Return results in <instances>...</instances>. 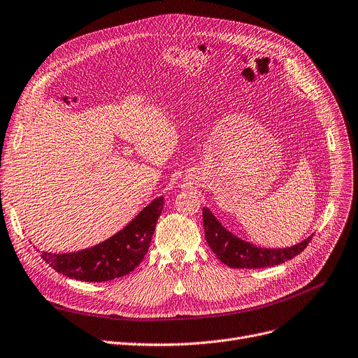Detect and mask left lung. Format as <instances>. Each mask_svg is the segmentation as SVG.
<instances>
[{
  "label": "left lung",
  "mask_w": 358,
  "mask_h": 358,
  "mask_svg": "<svg viewBox=\"0 0 358 358\" xmlns=\"http://www.w3.org/2000/svg\"><path fill=\"white\" fill-rule=\"evenodd\" d=\"M203 227L210 250L227 266L234 269H257L281 265V263L300 255L312 240V236H310L291 247L262 248L236 237L222 227L208 208H203Z\"/></svg>",
  "instance_id": "obj_1"
}]
</instances>
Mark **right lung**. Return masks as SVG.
Returning <instances> with one entry per match:
<instances>
[{
  "label": "right lung",
  "mask_w": 358,
  "mask_h": 358,
  "mask_svg": "<svg viewBox=\"0 0 358 358\" xmlns=\"http://www.w3.org/2000/svg\"><path fill=\"white\" fill-rule=\"evenodd\" d=\"M164 203V197H157L115 236L90 248L61 255L42 252L41 257L58 273L85 282H105L129 275L148 253Z\"/></svg>",
  "instance_id": "right-lung-1"
}]
</instances>
